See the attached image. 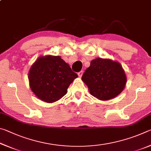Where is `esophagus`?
<instances>
[{
	"mask_svg": "<svg viewBox=\"0 0 151 151\" xmlns=\"http://www.w3.org/2000/svg\"><path fill=\"white\" fill-rule=\"evenodd\" d=\"M83 71H80V72H78V76H79V77H81V76H83Z\"/></svg>",
	"mask_w": 151,
	"mask_h": 151,
	"instance_id": "esophagus-1",
	"label": "esophagus"
}]
</instances>
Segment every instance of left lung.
<instances>
[{
    "label": "left lung",
    "mask_w": 151,
    "mask_h": 151,
    "mask_svg": "<svg viewBox=\"0 0 151 151\" xmlns=\"http://www.w3.org/2000/svg\"><path fill=\"white\" fill-rule=\"evenodd\" d=\"M82 80L87 85L91 95L99 100L108 101L123 91L127 76L119 63L97 58L91 61Z\"/></svg>",
    "instance_id": "1"
}]
</instances>
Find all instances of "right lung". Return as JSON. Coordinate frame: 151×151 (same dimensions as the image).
I'll use <instances>...</instances> for the list:
<instances>
[{"mask_svg": "<svg viewBox=\"0 0 151 151\" xmlns=\"http://www.w3.org/2000/svg\"><path fill=\"white\" fill-rule=\"evenodd\" d=\"M77 77V74L60 56L40 57L29 73L32 91L40 100L50 103L65 96L68 86Z\"/></svg>", "mask_w": 151, "mask_h": 151, "instance_id": "right-lung-1", "label": "right lung"}]
</instances>
